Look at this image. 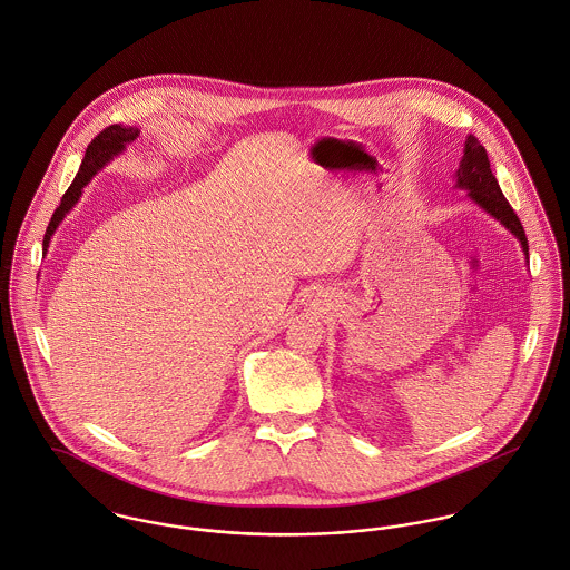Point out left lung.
I'll use <instances>...</instances> for the list:
<instances>
[{"mask_svg":"<svg viewBox=\"0 0 570 570\" xmlns=\"http://www.w3.org/2000/svg\"><path fill=\"white\" fill-rule=\"evenodd\" d=\"M455 187L468 191V198L474 205H479L485 213H490L497 222H501L517 237L518 244L527 257V263H529V246H527L524 228H522L514 208L510 207V203L505 200V196L490 169L485 148L472 135L466 137L464 156L455 171Z\"/></svg>","mask_w":570,"mask_h":570,"instance_id":"obj_1","label":"left lung"}]
</instances>
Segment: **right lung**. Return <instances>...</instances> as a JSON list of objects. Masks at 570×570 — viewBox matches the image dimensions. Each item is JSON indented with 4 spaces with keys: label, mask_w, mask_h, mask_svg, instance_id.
<instances>
[{
    "label": "right lung",
    "mask_w": 570,
    "mask_h": 570,
    "mask_svg": "<svg viewBox=\"0 0 570 570\" xmlns=\"http://www.w3.org/2000/svg\"><path fill=\"white\" fill-rule=\"evenodd\" d=\"M139 128L137 126H121V124H112L108 128H104L102 132L89 144L87 155L82 158V165L73 178V183L69 185V189L65 191L62 200L58 208L53 210L52 219L48 224L46 237H43V253H48L50 242H52L56 228L60 226V222L67 217V213L76 207V203L82 196V189L91 183V178L102 169L104 165H108L115 156L121 155L126 150L128 144H132L139 137Z\"/></svg>",
    "instance_id": "add662e5"
}]
</instances>
